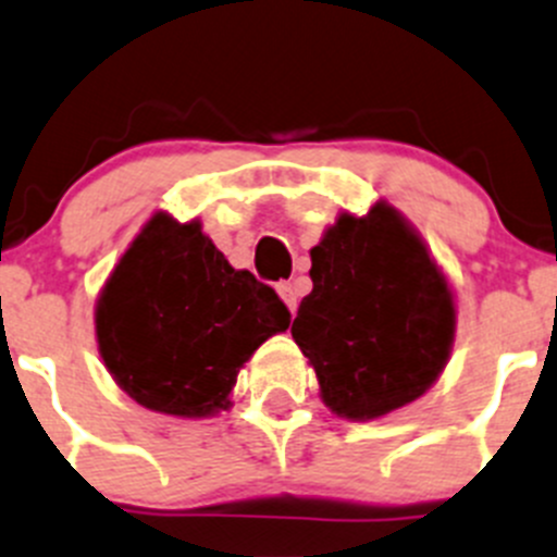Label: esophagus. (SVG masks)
Wrapping results in <instances>:
<instances>
[{"label":"esophagus","instance_id":"obj_1","mask_svg":"<svg viewBox=\"0 0 557 557\" xmlns=\"http://www.w3.org/2000/svg\"><path fill=\"white\" fill-rule=\"evenodd\" d=\"M277 294H280V299L285 301V307H288L290 312H296V305H299V294H296V288H294V283H277Z\"/></svg>","mask_w":557,"mask_h":557}]
</instances>
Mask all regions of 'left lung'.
<instances>
[{"label": "left lung", "instance_id": "1", "mask_svg": "<svg viewBox=\"0 0 557 557\" xmlns=\"http://www.w3.org/2000/svg\"><path fill=\"white\" fill-rule=\"evenodd\" d=\"M312 290L290 326L321 397L377 419L422 397L449 361L455 296L422 236L388 203L339 214L310 250Z\"/></svg>", "mask_w": 557, "mask_h": 557}]
</instances>
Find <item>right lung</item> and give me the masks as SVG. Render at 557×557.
<instances>
[{"label": "right lung", "instance_id": "right-lung-1", "mask_svg": "<svg viewBox=\"0 0 557 557\" xmlns=\"http://www.w3.org/2000/svg\"><path fill=\"white\" fill-rule=\"evenodd\" d=\"M290 323L274 288L234 269L201 231L158 212L119 258L95 310L113 381L158 413L231 408L245 361Z\"/></svg>", "mask_w": 557, "mask_h": 557}]
</instances>
